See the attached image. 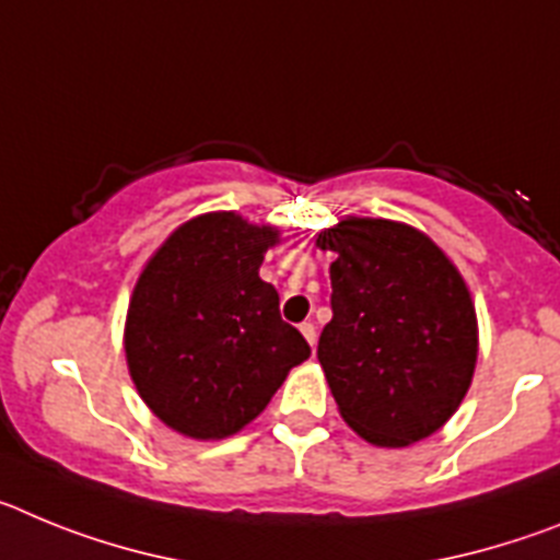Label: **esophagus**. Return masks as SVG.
<instances>
[{
  "label": "esophagus",
  "mask_w": 560,
  "mask_h": 560,
  "mask_svg": "<svg viewBox=\"0 0 560 560\" xmlns=\"http://www.w3.org/2000/svg\"><path fill=\"white\" fill-rule=\"evenodd\" d=\"M300 334H303L305 341H308L311 348H314V345H316V328H314V325L303 323V325H300Z\"/></svg>",
  "instance_id": "esophagus-1"
}]
</instances>
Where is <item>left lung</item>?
I'll return each instance as SVG.
<instances>
[{"label":"left lung","mask_w":560,"mask_h":560,"mask_svg":"<svg viewBox=\"0 0 560 560\" xmlns=\"http://www.w3.org/2000/svg\"><path fill=\"white\" fill-rule=\"evenodd\" d=\"M334 252L319 364L359 438L404 448L446 427L471 387L479 330L471 291L427 232L348 215L316 235Z\"/></svg>","instance_id":"8db88e82"}]
</instances>
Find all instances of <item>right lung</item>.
Returning <instances> with one entry per match:
<instances>
[{"label": "right lung", "instance_id": "right-lung-1", "mask_svg": "<svg viewBox=\"0 0 560 560\" xmlns=\"http://www.w3.org/2000/svg\"><path fill=\"white\" fill-rule=\"evenodd\" d=\"M280 230L232 210L205 212L162 241L142 266L126 314L133 387L156 418L192 440H224L269 407L308 341L280 319L260 280Z\"/></svg>", "mask_w": 560, "mask_h": 560}]
</instances>
